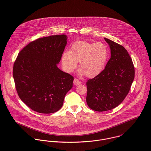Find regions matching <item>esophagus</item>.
<instances>
[{"label":"esophagus","instance_id":"obj_1","mask_svg":"<svg viewBox=\"0 0 151 151\" xmlns=\"http://www.w3.org/2000/svg\"><path fill=\"white\" fill-rule=\"evenodd\" d=\"M81 83H82V82L80 81H79V80L77 79H75L74 81H73V84H74V85H75V86L79 85Z\"/></svg>","mask_w":151,"mask_h":151}]
</instances>
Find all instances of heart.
Returning <instances> with one entry per match:
<instances>
[{
	"label": "heart",
	"mask_w": 151,
	"mask_h": 151,
	"mask_svg": "<svg viewBox=\"0 0 151 151\" xmlns=\"http://www.w3.org/2000/svg\"><path fill=\"white\" fill-rule=\"evenodd\" d=\"M108 56V49L104 43L79 40L71 45L69 51L63 53L61 60L68 73L73 72L79 62L78 75L93 78L104 70Z\"/></svg>",
	"instance_id": "obj_1"
}]
</instances>
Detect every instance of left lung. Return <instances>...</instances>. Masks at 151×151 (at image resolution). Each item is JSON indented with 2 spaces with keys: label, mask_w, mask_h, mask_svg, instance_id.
<instances>
[{
  "label": "left lung",
  "mask_w": 151,
  "mask_h": 151,
  "mask_svg": "<svg viewBox=\"0 0 151 151\" xmlns=\"http://www.w3.org/2000/svg\"><path fill=\"white\" fill-rule=\"evenodd\" d=\"M111 58L104 70L86 82V102L90 108L103 112L112 109L124 100L134 81V67L127 51L122 45L104 38Z\"/></svg>",
  "instance_id": "1"
}]
</instances>
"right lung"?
<instances>
[{"instance_id":"right-lung-1","label":"right lung","mask_w":151,"mask_h":151,"mask_svg":"<svg viewBox=\"0 0 151 151\" xmlns=\"http://www.w3.org/2000/svg\"><path fill=\"white\" fill-rule=\"evenodd\" d=\"M67 39L65 35L39 38L18 53L13 70L16 88L20 99L34 111H58L72 88L73 77L57 66Z\"/></svg>"}]
</instances>
